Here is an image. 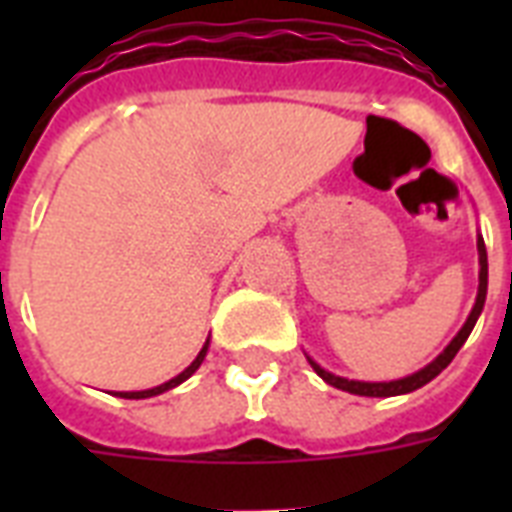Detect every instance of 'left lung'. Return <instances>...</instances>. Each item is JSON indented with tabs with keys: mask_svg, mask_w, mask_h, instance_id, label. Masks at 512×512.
I'll list each match as a JSON object with an SVG mask.
<instances>
[{
	"mask_svg": "<svg viewBox=\"0 0 512 512\" xmlns=\"http://www.w3.org/2000/svg\"><path fill=\"white\" fill-rule=\"evenodd\" d=\"M478 263H481V273H478V297H476V305H473V311H470L468 321H465V327L457 332V337H454L449 345H446V350L441 353V356L433 361V364H428L425 369H420V372H414L412 377H404V380H393V382H356V380H345V377H335V374L324 372L316 361H311L313 372L319 374L321 380H327L332 388H340V390H348V393H353V396H401V393H412V390L422 388V385H428L433 377H438V374L444 372L446 366L452 364V358L457 356V350L465 345V340L470 337V332H473V327H476L478 316H481V311H484V303H486V279H489V263H486V244L484 239H478Z\"/></svg>",
	"mask_w": 512,
	"mask_h": 512,
	"instance_id": "8db88e82",
	"label": "left lung"
}]
</instances>
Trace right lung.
<instances>
[{"instance_id": "obj_1", "label": "right lung", "mask_w": 512, "mask_h": 512, "mask_svg": "<svg viewBox=\"0 0 512 512\" xmlns=\"http://www.w3.org/2000/svg\"><path fill=\"white\" fill-rule=\"evenodd\" d=\"M207 345H209V340L204 342V348L199 350V356L193 358V364L188 366V369H185V372H180V374H177V377H172L170 382H164V385H159V388H151V390H138V393H116V396H119V398H151V396H159V393H164V390L175 388V385H180V382H183V380H188V377H191V374L196 372V369H199V366H201V361H204V356H207Z\"/></svg>"}]
</instances>
